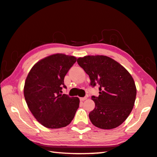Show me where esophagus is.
I'll use <instances>...</instances> for the list:
<instances>
[{
    "mask_svg": "<svg viewBox=\"0 0 157 157\" xmlns=\"http://www.w3.org/2000/svg\"><path fill=\"white\" fill-rule=\"evenodd\" d=\"M86 98H86V97H82V98H80L79 99H80V101H85Z\"/></svg>",
    "mask_w": 157,
    "mask_h": 157,
    "instance_id": "1",
    "label": "esophagus"
}]
</instances>
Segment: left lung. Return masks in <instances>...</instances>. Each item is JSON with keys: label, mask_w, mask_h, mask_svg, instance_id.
<instances>
[{"label": "left lung", "mask_w": 157, "mask_h": 157, "mask_svg": "<svg viewBox=\"0 0 157 157\" xmlns=\"http://www.w3.org/2000/svg\"><path fill=\"white\" fill-rule=\"evenodd\" d=\"M77 61L89 76L90 85H99V96H91L95 103V108L89 114L91 123L102 129L121 125L135 103L136 87L132 76L118 62L106 56H85Z\"/></svg>", "instance_id": "1"}]
</instances>
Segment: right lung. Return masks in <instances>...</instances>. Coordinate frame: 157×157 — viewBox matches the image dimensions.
<instances>
[{
  "label": "right lung",
  "instance_id": "right-lung-1",
  "mask_svg": "<svg viewBox=\"0 0 157 157\" xmlns=\"http://www.w3.org/2000/svg\"><path fill=\"white\" fill-rule=\"evenodd\" d=\"M76 57L52 54L35 64L25 81L24 94L30 111L42 125L49 128L68 126L79 108L78 97L62 94L64 77Z\"/></svg>",
  "mask_w": 157,
  "mask_h": 157
}]
</instances>
